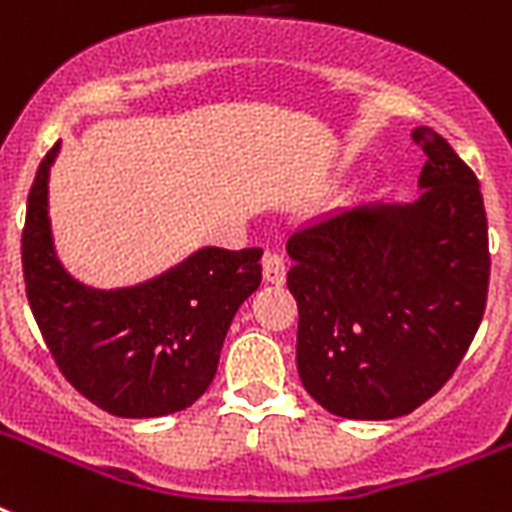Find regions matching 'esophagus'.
<instances>
[{"mask_svg":"<svg viewBox=\"0 0 512 512\" xmlns=\"http://www.w3.org/2000/svg\"><path fill=\"white\" fill-rule=\"evenodd\" d=\"M287 276V260L279 252H265L263 257V279L268 284H281Z\"/></svg>","mask_w":512,"mask_h":512,"instance_id":"34e87169","label":"esophagus"}]
</instances>
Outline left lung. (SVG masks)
<instances>
[{
  "label": "left lung",
  "mask_w": 512,
  "mask_h": 512,
  "mask_svg": "<svg viewBox=\"0 0 512 512\" xmlns=\"http://www.w3.org/2000/svg\"><path fill=\"white\" fill-rule=\"evenodd\" d=\"M412 138L428 156L417 199L340 209L287 241L297 372L348 420H393L436 396L484 319L492 260L478 177L436 130Z\"/></svg>",
  "instance_id": "obj_1"
}]
</instances>
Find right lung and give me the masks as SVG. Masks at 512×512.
Returning a JSON list of instances; mask_svg holds the SVG:
<instances>
[{"label":"right lung","instance_id":"add662e5","mask_svg":"<svg viewBox=\"0 0 512 512\" xmlns=\"http://www.w3.org/2000/svg\"><path fill=\"white\" fill-rule=\"evenodd\" d=\"M58 151L55 143L36 170L20 239L28 305L55 364L116 417L188 409L215 377L239 305L260 287L263 249L204 247L138 287H84L52 247L47 177Z\"/></svg>","mask_w":512,"mask_h":512}]
</instances>
